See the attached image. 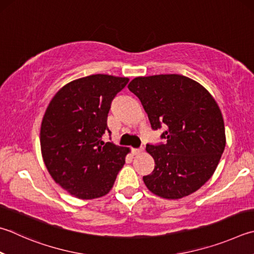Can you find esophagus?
I'll return each instance as SVG.
<instances>
[{"instance_id":"34e87169","label":"esophagus","mask_w":254,"mask_h":254,"mask_svg":"<svg viewBox=\"0 0 254 254\" xmlns=\"http://www.w3.org/2000/svg\"><path fill=\"white\" fill-rule=\"evenodd\" d=\"M142 151H143V147L141 146V147H137V149H132V153L133 154H139V153H141Z\"/></svg>"}]
</instances>
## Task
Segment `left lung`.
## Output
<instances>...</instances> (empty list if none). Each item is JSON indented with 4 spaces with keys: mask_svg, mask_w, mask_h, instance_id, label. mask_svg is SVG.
<instances>
[{
    "mask_svg": "<svg viewBox=\"0 0 254 254\" xmlns=\"http://www.w3.org/2000/svg\"><path fill=\"white\" fill-rule=\"evenodd\" d=\"M128 90L140 99L152 130L163 142L146 144L154 170L146 188L165 199H181L214 173L225 147L224 122L215 100L199 83L179 74L139 76Z\"/></svg>",
    "mask_w": 254,
    "mask_h": 254,
    "instance_id": "obj_1",
    "label": "left lung"
}]
</instances>
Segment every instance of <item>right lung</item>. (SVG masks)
Segmentation results:
<instances>
[{"label":"right lung","instance_id":"obj_1","mask_svg":"<svg viewBox=\"0 0 254 254\" xmlns=\"http://www.w3.org/2000/svg\"><path fill=\"white\" fill-rule=\"evenodd\" d=\"M127 77L94 74L64 85L51 100L41 126L43 161L51 177L79 199L111 190L128 147L103 141L111 103Z\"/></svg>","mask_w":254,"mask_h":254}]
</instances>
